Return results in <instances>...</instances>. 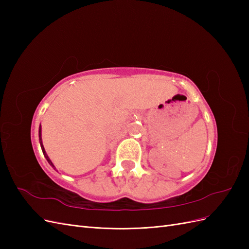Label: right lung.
<instances>
[{
  "instance_id": "obj_1",
  "label": "right lung",
  "mask_w": 249,
  "mask_h": 249,
  "mask_svg": "<svg viewBox=\"0 0 249 249\" xmlns=\"http://www.w3.org/2000/svg\"><path fill=\"white\" fill-rule=\"evenodd\" d=\"M38 135H39V143H40V146H41V149H42L43 156H44V158H46L47 161L49 162V164L51 165V166H52L53 168H54V169L56 170V167L54 166V164H53V162L50 160V158H49V156L47 155V153H46V149H44V147H43V144H42V139H41V125H39V132H38Z\"/></svg>"
}]
</instances>
